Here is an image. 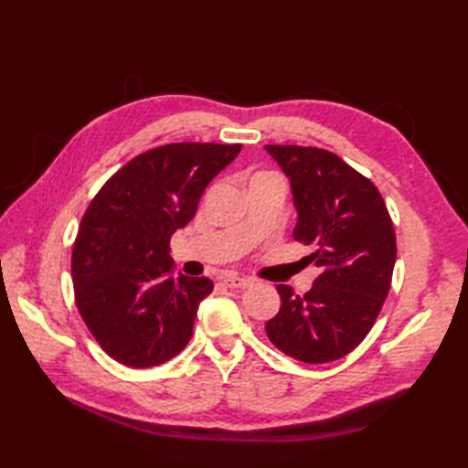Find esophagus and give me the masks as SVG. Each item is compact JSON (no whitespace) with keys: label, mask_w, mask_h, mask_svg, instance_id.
I'll return each mask as SVG.
<instances>
[{"label":"esophagus","mask_w":468,"mask_h":468,"mask_svg":"<svg viewBox=\"0 0 468 468\" xmlns=\"http://www.w3.org/2000/svg\"><path fill=\"white\" fill-rule=\"evenodd\" d=\"M223 283L227 287H233V290H245V287H251L253 282L247 280V277H239V275H227Z\"/></svg>","instance_id":"esophagus-1"}]
</instances>
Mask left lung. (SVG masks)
<instances>
[{
	"instance_id": "obj_1",
	"label": "left lung",
	"mask_w": 468,
	"mask_h": 468,
	"mask_svg": "<svg viewBox=\"0 0 468 468\" xmlns=\"http://www.w3.org/2000/svg\"><path fill=\"white\" fill-rule=\"evenodd\" d=\"M290 181L297 241L315 245L312 290L280 285L282 307L267 337L307 364L340 360L372 330L390 290L396 237L378 188L340 156L310 146L267 144Z\"/></svg>"
}]
</instances>
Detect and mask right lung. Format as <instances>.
Returning <instances> with one entry per match:
<instances>
[{
    "mask_svg": "<svg viewBox=\"0 0 468 468\" xmlns=\"http://www.w3.org/2000/svg\"><path fill=\"white\" fill-rule=\"evenodd\" d=\"M239 153L241 144L213 143L153 148L124 165L88 207L72 251L76 305L116 362L158 366L191 340L213 282L175 277L168 243Z\"/></svg>",
    "mask_w": 468,
    "mask_h": 468,
    "instance_id": "add662e5",
    "label": "right lung"
}]
</instances>
